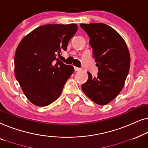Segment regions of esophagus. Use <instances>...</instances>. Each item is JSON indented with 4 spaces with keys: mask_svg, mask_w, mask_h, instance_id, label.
Masks as SVG:
<instances>
[{
    "mask_svg": "<svg viewBox=\"0 0 148 148\" xmlns=\"http://www.w3.org/2000/svg\"><path fill=\"white\" fill-rule=\"evenodd\" d=\"M74 70H75V71H76V72H78V71H80V70H81V69H80V68L75 67V66L74 67Z\"/></svg>",
    "mask_w": 148,
    "mask_h": 148,
    "instance_id": "1",
    "label": "esophagus"
}]
</instances>
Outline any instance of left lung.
Returning a JSON list of instances; mask_svg holds the SVG:
<instances>
[{"label": "left lung", "mask_w": 148, "mask_h": 148, "mask_svg": "<svg viewBox=\"0 0 148 148\" xmlns=\"http://www.w3.org/2000/svg\"><path fill=\"white\" fill-rule=\"evenodd\" d=\"M90 40L99 72L96 77L89 73L82 89L87 97L99 105L115 99L123 88L130 68V55L123 37L115 29L102 23L80 24Z\"/></svg>", "instance_id": "8db88e82"}]
</instances>
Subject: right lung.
I'll return each instance as SVG.
<instances>
[{
    "label": "right lung",
    "instance_id": "obj_1",
    "mask_svg": "<svg viewBox=\"0 0 148 148\" xmlns=\"http://www.w3.org/2000/svg\"><path fill=\"white\" fill-rule=\"evenodd\" d=\"M78 29L76 24H49L24 37L14 56V75L29 101L45 107L55 101L74 72L58 56L66 51Z\"/></svg>",
    "mask_w": 148,
    "mask_h": 148
}]
</instances>
